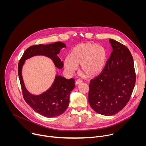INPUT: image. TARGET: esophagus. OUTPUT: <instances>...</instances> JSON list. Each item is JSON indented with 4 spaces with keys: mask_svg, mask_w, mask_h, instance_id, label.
<instances>
[{
    "mask_svg": "<svg viewBox=\"0 0 146 146\" xmlns=\"http://www.w3.org/2000/svg\"><path fill=\"white\" fill-rule=\"evenodd\" d=\"M82 82V81L81 80L78 79V80H77V81H76V84L77 86H78V85H79V84H81Z\"/></svg>",
    "mask_w": 146,
    "mask_h": 146,
    "instance_id": "34e87169",
    "label": "esophagus"
}]
</instances>
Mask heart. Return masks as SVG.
Listing matches in <instances>:
<instances>
[{
	"label": "heart",
	"instance_id": "b5f03b06",
	"mask_svg": "<svg viewBox=\"0 0 146 146\" xmlns=\"http://www.w3.org/2000/svg\"><path fill=\"white\" fill-rule=\"evenodd\" d=\"M108 57V51L104 46L92 42L82 43L70 50L69 56L64 60V67L67 72L72 73L80 64L81 72L93 77L105 69Z\"/></svg>",
	"mask_w": 146,
	"mask_h": 146
}]
</instances>
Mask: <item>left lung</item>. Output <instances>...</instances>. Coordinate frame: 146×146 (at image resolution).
I'll return each instance as SVG.
<instances>
[{"label":"left lung","mask_w":146,"mask_h":146,"mask_svg":"<svg viewBox=\"0 0 146 146\" xmlns=\"http://www.w3.org/2000/svg\"><path fill=\"white\" fill-rule=\"evenodd\" d=\"M113 51L102 73L90 81L88 102L96 113L113 115L126 106L132 94L136 74L129 49L109 38Z\"/></svg>","instance_id":"1"}]
</instances>
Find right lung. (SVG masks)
I'll use <instances>...</instances> for the list:
<instances>
[{
    "mask_svg": "<svg viewBox=\"0 0 146 146\" xmlns=\"http://www.w3.org/2000/svg\"><path fill=\"white\" fill-rule=\"evenodd\" d=\"M66 47V44L60 41L46 45L31 46L24 52L18 64V73L25 102L36 113L47 118L59 116L67 109L70 94L75 87V81L73 78L66 79L56 74L48 90L40 95H33L25 86L22 75L23 67L25 60L35 56L43 55L52 59L55 66L61 69L64 67V63L58 54L62 48Z\"/></svg>",
    "mask_w": 146,
    "mask_h": 146,
    "instance_id": "obj_1",
    "label": "right lung"
}]
</instances>
